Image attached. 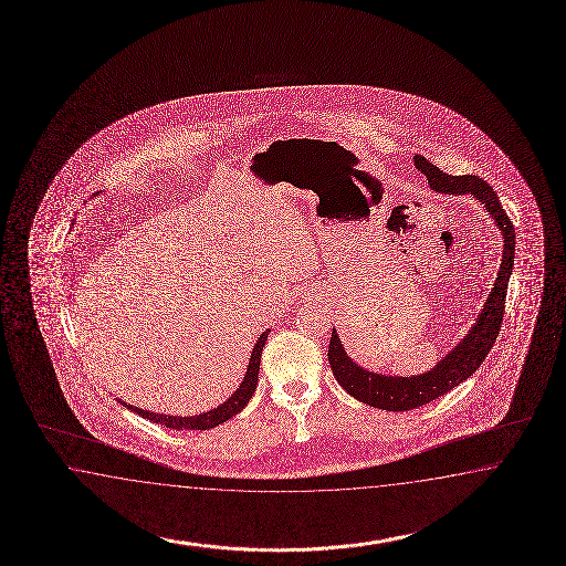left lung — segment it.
I'll return each instance as SVG.
<instances>
[{"mask_svg": "<svg viewBox=\"0 0 566 566\" xmlns=\"http://www.w3.org/2000/svg\"><path fill=\"white\" fill-rule=\"evenodd\" d=\"M415 166L427 176L430 189L449 195H467L471 192L479 202L485 205L491 217L500 227L503 235V255L497 280L493 284L490 298L479 314L475 327L469 331L463 343L457 345L432 371L415 377H388L365 371L359 365L347 357L340 347L339 337L333 331L328 340V364L333 376L337 377L340 388L359 402L369 403L388 412L415 410L418 406L437 400L447 391L457 388L467 377L473 376L479 365L485 361L493 343L502 331L503 313H505V296L507 282L512 274L515 252V229L507 213L503 211L497 192L483 178L475 175L451 176L442 172L439 166L428 163L422 156H415Z\"/></svg>", "mask_w": 566, "mask_h": 566, "instance_id": "8db88e82", "label": "left lung"}]
</instances>
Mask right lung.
Masks as SVG:
<instances>
[{
	"mask_svg": "<svg viewBox=\"0 0 566 566\" xmlns=\"http://www.w3.org/2000/svg\"><path fill=\"white\" fill-rule=\"evenodd\" d=\"M265 340H268V331L258 339L255 347H253L252 359H250V365H248V374L243 377L238 391L227 402L221 403L219 408H214L211 412L182 418V416L156 415V412H148V410H139V408H134V406H127V408L138 412L142 418H148V420L156 422V424L175 428V430H207V428L219 427V424L227 422L229 418H233L238 412H241L250 402V398H252L253 391H255V386H258V374H260V361H262V349H264Z\"/></svg>",
	"mask_w": 566,
	"mask_h": 566,
	"instance_id": "obj_1",
	"label": "right lung"
}]
</instances>
